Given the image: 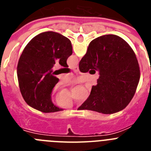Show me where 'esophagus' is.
<instances>
[{"instance_id":"esophagus-1","label":"esophagus","mask_w":151,"mask_h":151,"mask_svg":"<svg viewBox=\"0 0 151 151\" xmlns=\"http://www.w3.org/2000/svg\"><path fill=\"white\" fill-rule=\"evenodd\" d=\"M73 70H74V71H76V72H78V70H79V69H78V66H74V67L73 68Z\"/></svg>"}]
</instances>
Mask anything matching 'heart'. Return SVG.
<instances>
[{"label":"heart","mask_w":151,"mask_h":151,"mask_svg":"<svg viewBox=\"0 0 151 151\" xmlns=\"http://www.w3.org/2000/svg\"><path fill=\"white\" fill-rule=\"evenodd\" d=\"M56 101H57V104L60 106H68L72 102L70 96L69 97H60V96L57 95Z\"/></svg>","instance_id":"heart-1"}]
</instances>
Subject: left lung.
Instances as JSON below:
<instances>
[{
    "label": "left lung",
    "mask_w": 151,
    "mask_h": 151,
    "mask_svg": "<svg viewBox=\"0 0 151 151\" xmlns=\"http://www.w3.org/2000/svg\"><path fill=\"white\" fill-rule=\"evenodd\" d=\"M72 54L71 41L59 33L45 32L29 41L17 66L19 89L27 104L43 113L63 110L51 101L52 91L59 82L52 68L56 61L68 67L66 60Z\"/></svg>",
    "instance_id": "8db88e82"
}]
</instances>
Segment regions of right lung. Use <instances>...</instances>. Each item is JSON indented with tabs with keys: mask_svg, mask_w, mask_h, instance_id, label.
<instances>
[{
	"mask_svg": "<svg viewBox=\"0 0 151 151\" xmlns=\"http://www.w3.org/2000/svg\"><path fill=\"white\" fill-rule=\"evenodd\" d=\"M79 70L99 71L87 100L78 110L111 114L123 110L134 97L140 78L135 54L129 44L115 35H106L91 41L79 62Z\"/></svg>",
	"mask_w": 151,
	"mask_h": 151,
	"instance_id": "obj_1",
	"label": "right lung"
}]
</instances>
